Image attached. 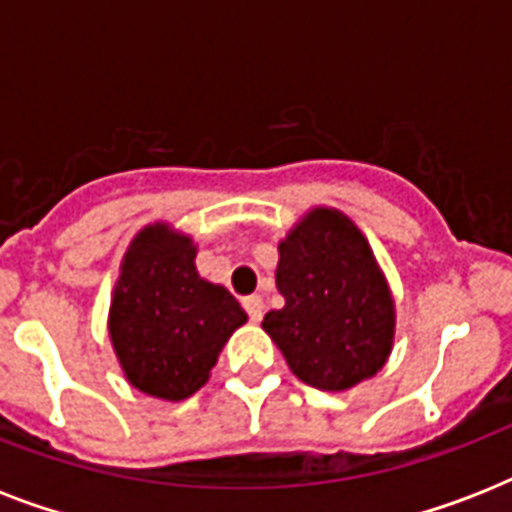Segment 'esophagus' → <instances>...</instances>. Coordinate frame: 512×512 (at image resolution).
I'll list each match as a JSON object with an SVG mask.
<instances>
[{
	"instance_id": "34e87169",
	"label": "esophagus",
	"mask_w": 512,
	"mask_h": 512,
	"mask_svg": "<svg viewBox=\"0 0 512 512\" xmlns=\"http://www.w3.org/2000/svg\"><path fill=\"white\" fill-rule=\"evenodd\" d=\"M244 308H247V313H249V321H260L263 319V297L260 295H252V297H244Z\"/></svg>"
}]
</instances>
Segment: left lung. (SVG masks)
Returning a JSON list of instances; mask_svg holds the SVG:
<instances>
[{
    "instance_id": "1",
    "label": "left lung",
    "mask_w": 512,
    "mask_h": 512,
    "mask_svg": "<svg viewBox=\"0 0 512 512\" xmlns=\"http://www.w3.org/2000/svg\"><path fill=\"white\" fill-rule=\"evenodd\" d=\"M281 311L263 329L297 380L348 390L380 372L393 350L396 303L364 233L348 215L313 207L279 244Z\"/></svg>"
}]
</instances>
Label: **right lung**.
<instances>
[{"label": "right lung", "instance_id": "right-lung-1", "mask_svg": "<svg viewBox=\"0 0 512 512\" xmlns=\"http://www.w3.org/2000/svg\"><path fill=\"white\" fill-rule=\"evenodd\" d=\"M196 244L167 223L146 225L124 252L108 335L132 388L183 401L209 380L228 337L247 321L236 297L196 271Z\"/></svg>", "mask_w": 512, "mask_h": 512}]
</instances>
